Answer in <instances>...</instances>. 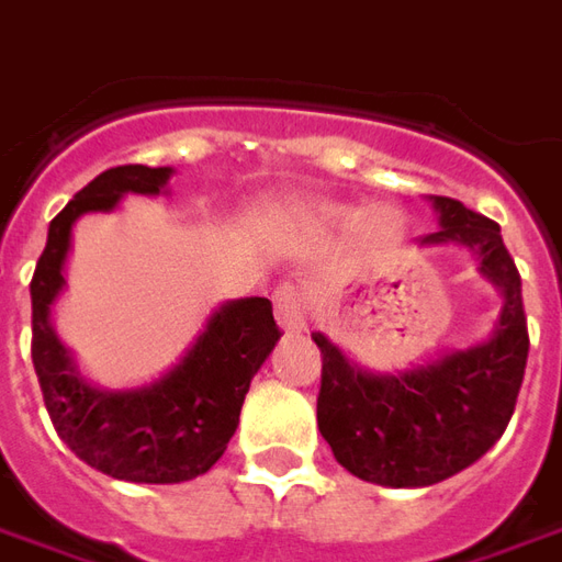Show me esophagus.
I'll list each match as a JSON object with an SVG mask.
<instances>
[{
  "instance_id": "1",
  "label": "esophagus",
  "mask_w": 562,
  "mask_h": 562,
  "mask_svg": "<svg viewBox=\"0 0 562 562\" xmlns=\"http://www.w3.org/2000/svg\"><path fill=\"white\" fill-rule=\"evenodd\" d=\"M273 306H277V318H280L282 330L289 334H301L306 330L310 322V301L306 294L294 285V282H282L273 292Z\"/></svg>"
}]
</instances>
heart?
Wrapping results in <instances>:
<instances>
[{"mask_svg": "<svg viewBox=\"0 0 562 562\" xmlns=\"http://www.w3.org/2000/svg\"><path fill=\"white\" fill-rule=\"evenodd\" d=\"M346 216H349V220H355L358 213H346ZM373 222H376V225H391V213H385V210H379V213H373Z\"/></svg>", "mask_w": 562, "mask_h": 562, "instance_id": "b5f03b06", "label": "heart"}]
</instances>
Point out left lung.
<instances>
[{"mask_svg":"<svg viewBox=\"0 0 562 562\" xmlns=\"http://www.w3.org/2000/svg\"><path fill=\"white\" fill-rule=\"evenodd\" d=\"M434 204L442 228L418 244H463L482 256V273L506 297L494 337L397 376H373L313 334L322 352L318 430L346 470L385 487L446 482L482 458L512 422L530 352L520 273L499 225L454 198L436 195Z\"/></svg>","mask_w":562,"mask_h":562,"instance_id":"left-lung-1","label":"left lung"}]
</instances>
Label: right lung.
I'll use <instances>...</instances> for the list:
<instances>
[{
  "mask_svg": "<svg viewBox=\"0 0 562 562\" xmlns=\"http://www.w3.org/2000/svg\"><path fill=\"white\" fill-rule=\"evenodd\" d=\"M168 177L171 168L147 165L99 173L54 216L30 282L32 364L56 434L104 475L140 484L189 482L222 458L249 382L282 337L268 297H244L220 306L183 361L149 389L95 391L78 379L50 328L71 225L90 210H114L126 192L159 195Z\"/></svg>",
  "mask_w": 562,
  "mask_h": 562,
  "instance_id": "1",
  "label": "right lung"
}]
</instances>
